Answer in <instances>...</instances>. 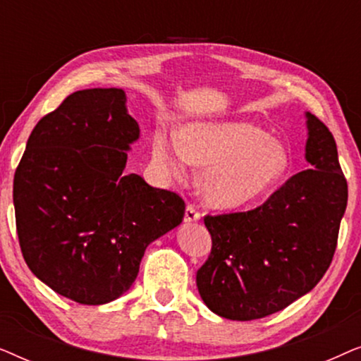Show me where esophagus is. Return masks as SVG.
<instances>
[{"label":"esophagus","mask_w":361,"mask_h":361,"mask_svg":"<svg viewBox=\"0 0 361 361\" xmlns=\"http://www.w3.org/2000/svg\"><path fill=\"white\" fill-rule=\"evenodd\" d=\"M200 216H202V214H200L199 210H197V207H195V205H192V204L187 205V209H185V216H184V220L187 221V224H190V221H197V220H200Z\"/></svg>","instance_id":"1"}]
</instances>
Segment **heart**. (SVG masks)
Segmentation results:
<instances>
[{"mask_svg": "<svg viewBox=\"0 0 361 361\" xmlns=\"http://www.w3.org/2000/svg\"><path fill=\"white\" fill-rule=\"evenodd\" d=\"M152 157L171 176L189 164L207 167L200 177L205 202L220 209L250 204L284 174L289 156L283 142L248 123H194L177 141L157 133Z\"/></svg>", "mask_w": 361, "mask_h": 361, "instance_id": "heart-1", "label": "heart"}]
</instances>
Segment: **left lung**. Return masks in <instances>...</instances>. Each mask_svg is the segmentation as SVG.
Wrapping results in <instances>:
<instances>
[{"mask_svg":"<svg viewBox=\"0 0 361 361\" xmlns=\"http://www.w3.org/2000/svg\"><path fill=\"white\" fill-rule=\"evenodd\" d=\"M305 116L310 169L289 177L253 210L205 215L212 251L197 271V289L220 317L279 312L314 289L332 263L348 185L332 133L317 116Z\"/></svg>","mask_w":361,"mask_h":361,"instance_id":"8db88e82","label":"left lung"}]
</instances>
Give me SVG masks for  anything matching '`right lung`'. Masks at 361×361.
<instances>
[{"label":"right lung","instance_id":"obj_1","mask_svg":"<svg viewBox=\"0 0 361 361\" xmlns=\"http://www.w3.org/2000/svg\"><path fill=\"white\" fill-rule=\"evenodd\" d=\"M137 137L121 88L78 90L39 120L14 172L24 261L78 304L100 305L125 294L147 245L184 219L176 192L123 172Z\"/></svg>","mask_w":361,"mask_h":361}]
</instances>
